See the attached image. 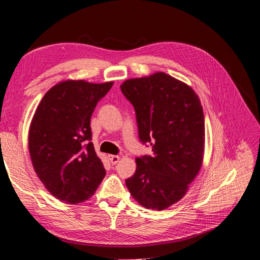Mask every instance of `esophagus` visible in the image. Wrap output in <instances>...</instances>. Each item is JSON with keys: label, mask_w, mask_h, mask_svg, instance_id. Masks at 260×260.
<instances>
[{"label": "esophagus", "mask_w": 260, "mask_h": 260, "mask_svg": "<svg viewBox=\"0 0 260 260\" xmlns=\"http://www.w3.org/2000/svg\"><path fill=\"white\" fill-rule=\"evenodd\" d=\"M109 159H110V161H111L112 165H116L119 161L121 157L116 156V155H109Z\"/></svg>", "instance_id": "34e87169"}]
</instances>
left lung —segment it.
<instances>
[{
	"instance_id": "obj_1",
	"label": "left lung",
	"mask_w": 260,
	"mask_h": 260,
	"mask_svg": "<svg viewBox=\"0 0 260 260\" xmlns=\"http://www.w3.org/2000/svg\"><path fill=\"white\" fill-rule=\"evenodd\" d=\"M121 90L135 109L139 139L152 147V156L136 158L126 185L144 208L165 210L184 197L202 167L201 102L190 85L165 72L126 80Z\"/></svg>"
}]
</instances>
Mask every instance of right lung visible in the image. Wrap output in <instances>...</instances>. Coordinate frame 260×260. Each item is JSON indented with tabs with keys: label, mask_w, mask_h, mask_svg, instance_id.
Returning a JSON list of instances; mask_svg holds the SVG:
<instances>
[{
	"label": "right lung",
	"mask_w": 260,
	"mask_h": 260,
	"mask_svg": "<svg viewBox=\"0 0 260 260\" xmlns=\"http://www.w3.org/2000/svg\"><path fill=\"white\" fill-rule=\"evenodd\" d=\"M113 82L66 80L47 91L28 132V149L38 178L58 200L77 204L94 194L105 177L91 142L90 121Z\"/></svg>",
	"instance_id": "add662e5"
}]
</instances>
